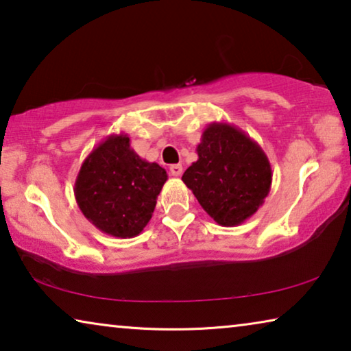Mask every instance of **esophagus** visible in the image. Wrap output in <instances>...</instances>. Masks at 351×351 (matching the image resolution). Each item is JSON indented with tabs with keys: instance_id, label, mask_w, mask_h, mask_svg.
Segmentation results:
<instances>
[{
	"instance_id": "esophagus-1",
	"label": "esophagus",
	"mask_w": 351,
	"mask_h": 351,
	"mask_svg": "<svg viewBox=\"0 0 351 351\" xmlns=\"http://www.w3.org/2000/svg\"><path fill=\"white\" fill-rule=\"evenodd\" d=\"M170 173H171V176H175V178L181 176V173H182V165H181V164L171 165V167H170Z\"/></svg>"
}]
</instances>
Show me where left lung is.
I'll return each mask as SVG.
<instances>
[{
  "mask_svg": "<svg viewBox=\"0 0 351 351\" xmlns=\"http://www.w3.org/2000/svg\"><path fill=\"white\" fill-rule=\"evenodd\" d=\"M197 154L181 180L202 208L222 227L239 226L252 217L273 181L261 146L237 125L211 123L203 130Z\"/></svg>",
  "mask_w": 351,
  "mask_h": 351,
  "instance_id": "8db88e82",
  "label": "left lung"
}]
</instances>
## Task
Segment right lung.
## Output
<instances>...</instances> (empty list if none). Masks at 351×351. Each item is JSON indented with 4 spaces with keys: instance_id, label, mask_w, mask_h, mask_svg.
I'll list each match as a JSON object with an SVG mask.
<instances>
[{
    "instance_id": "add662e5",
    "label": "right lung",
    "mask_w": 351,
    "mask_h": 351,
    "mask_svg": "<svg viewBox=\"0 0 351 351\" xmlns=\"http://www.w3.org/2000/svg\"><path fill=\"white\" fill-rule=\"evenodd\" d=\"M167 180L165 169L130 148L128 134H113L83 160L74 195L83 216L102 233L134 238L153 217Z\"/></svg>"
}]
</instances>
